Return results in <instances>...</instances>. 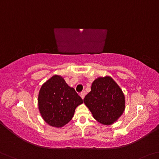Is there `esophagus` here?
<instances>
[{"mask_svg":"<svg viewBox=\"0 0 159 159\" xmlns=\"http://www.w3.org/2000/svg\"><path fill=\"white\" fill-rule=\"evenodd\" d=\"M85 91H82L80 93V97H81L82 99H84L85 98Z\"/></svg>","mask_w":159,"mask_h":159,"instance_id":"obj_1","label":"esophagus"}]
</instances>
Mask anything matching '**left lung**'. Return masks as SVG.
Instances as JSON below:
<instances>
[{
  "instance_id": "1",
  "label": "left lung",
  "mask_w": 159,
  "mask_h": 159,
  "mask_svg": "<svg viewBox=\"0 0 159 159\" xmlns=\"http://www.w3.org/2000/svg\"><path fill=\"white\" fill-rule=\"evenodd\" d=\"M124 93L110 76L99 77L93 82L91 90L84 99L93 117L105 125L116 122L125 109Z\"/></svg>"
}]
</instances>
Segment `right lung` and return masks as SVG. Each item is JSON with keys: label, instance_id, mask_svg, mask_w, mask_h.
I'll list each match as a JSON object with an SVG mask.
<instances>
[{"label": "right lung", "instance_id": "obj_1", "mask_svg": "<svg viewBox=\"0 0 159 159\" xmlns=\"http://www.w3.org/2000/svg\"><path fill=\"white\" fill-rule=\"evenodd\" d=\"M82 98L64 78L54 75L42 85L38 95L40 114L48 125L62 127L74 117L75 110L82 104Z\"/></svg>", "mask_w": 159, "mask_h": 159}]
</instances>
